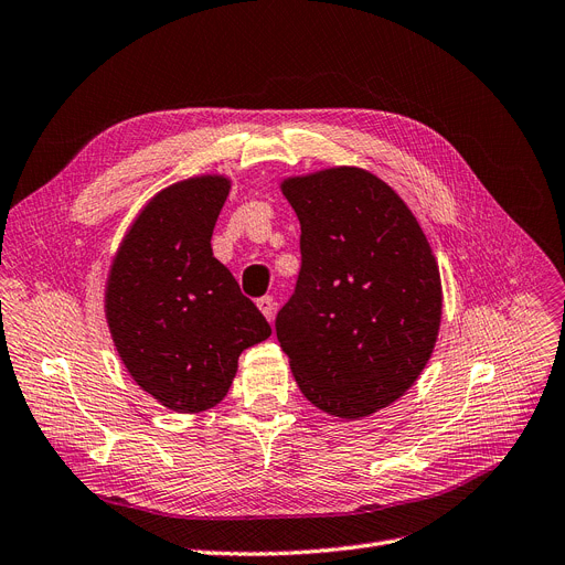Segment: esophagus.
I'll use <instances>...</instances> for the list:
<instances>
[{"label": "esophagus", "mask_w": 565, "mask_h": 565, "mask_svg": "<svg viewBox=\"0 0 565 565\" xmlns=\"http://www.w3.org/2000/svg\"><path fill=\"white\" fill-rule=\"evenodd\" d=\"M257 308L262 310V315H264L268 322H274V318H276V301H274V297L257 299Z\"/></svg>", "instance_id": "esophagus-1"}]
</instances>
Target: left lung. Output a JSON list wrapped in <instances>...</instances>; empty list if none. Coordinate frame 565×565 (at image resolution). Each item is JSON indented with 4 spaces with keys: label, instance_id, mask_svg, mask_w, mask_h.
Instances as JSON below:
<instances>
[{
    "label": "left lung",
    "instance_id": "8db88e82",
    "mask_svg": "<svg viewBox=\"0 0 565 565\" xmlns=\"http://www.w3.org/2000/svg\"><path fill=\"white\" fill-rule=\"evenodd\" d=\"M301 270L276 333L303 396L361 419L408 392L438 341L443 287L417 217L375 173L331 167L280 183Z\"/></svg>",
    "mask_w": 565,
    "mask_h": 565
}]
</instances>
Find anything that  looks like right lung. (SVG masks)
I'll return each instance as SVG.
<instances>
[{"mask_svg":"<svg viewBox=\"0 0 565 565\" xmlns=\"http://www.w3.org/2000/svg\"><path fill=\"white\" fill-rule=\"evenodd\" d=\"M232 180L206 173L157 192L108 268L106 322L131 380L175 413L227 396L238 356L270 335L257 306L213 257L211 236Z\"/></svg>","mask_w":565,"mask_h":565,"instance_id":"1","label":"right lung"}]
</instances>
